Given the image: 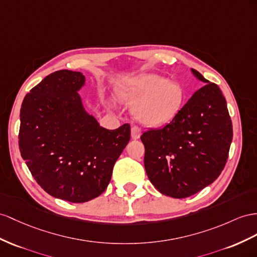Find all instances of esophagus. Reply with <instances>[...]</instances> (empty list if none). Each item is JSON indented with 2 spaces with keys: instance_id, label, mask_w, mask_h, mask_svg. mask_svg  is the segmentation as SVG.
Returning <instances> with one entry per match:
<instances>
[{
  "instance_id": "34e87169",
  "label": "esophagus",
  "mask_w": 257,
  "mask_h": 257,
  "mask_svg": "<svg viewBox=\"0 0 257 257\" xmlns=\"http://www.w3.org/2000/svg\"><path fill=\"white\" fill-rule=\"evenodd\" d=\"M140 136H141V129L139 127L134 126L133 128H131V138H133V139H135V140L139 139Z\"/></svg>"
}]
</instances>
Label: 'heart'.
Wrapping results in <instances>:
<instances>
[{"label": "heart", "instance_id": "b5f03b06", "mask_svg": "<svg viewBox=\"0 0 257 257\" xmlns=\"http://www.w3.org/2000/svg\"><path fill=\"white\" fill-rule=\"evenodd\" d=\"M117 96L131 106L138 121L148 127H161L178 116L186 93L179 83L159 75L144 74L124 83Z\"/></svg>", "mask_w": 257, "mask_h": 257}]
</instances>
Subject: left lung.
<instances>
[{
    "mask_svg": "<svg viewBox=\"0 0 257 257\" xmlns=\"http://www.w3.org/2000/svg\"><path fill=\"white\" fill-rule=\"evenodd\" d=\"M206 83L190 97L174 120L141 136L144 167L162 194L185 199L213 183L228 160L232 122L217 84L191 69Z\"/></svg>",
    "mask_w": 257,
    "mask_h": 257,
    "instance_id": "obj_1",
    "label": "left lung"
}]
</instances>
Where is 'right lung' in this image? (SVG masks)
<instances>
[{"label": "right lung", "mask_w": 257, "mask_h": 257, "mask_svg": "<svg viewBox=\"0 0 257 257\" xmlns=\"http://www.w3.org/2000/svg\"><path fill=\"white\" fill-rule=\"evenodd\" d=\"M79 71L58 70L25 96L18 144L32 177L50 195L72 203L106 190L113 167L130 140V126H100L84 109Z\"/></svg>", "instance_id": "obj_1"}]
</instances>
